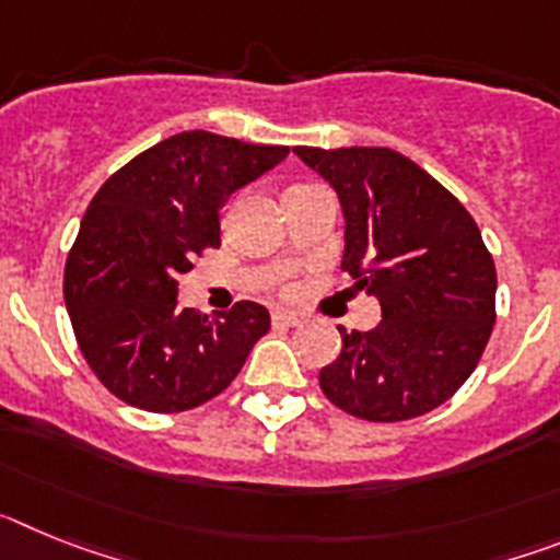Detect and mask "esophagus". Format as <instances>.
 Listing matches in <instances>:
<instances>
[{"instance_id":"obj_1","label":"esophagus","mask_w":560,"mask_h":560,"mask_svg":"<svg viewBox=\"0 0 560 560\" xmlns=\"http://www.w3.org/2000/svg\"><path fill=\"white\" fill-rule=\"evenodd\" d=\"M271 323L280 325V328H294V325H300V316L291 314V311H275V314H271Z\"/></svg>"}]
</instances>
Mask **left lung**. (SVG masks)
I'll list each match as a JSON object with an SVG mask.
<instances>
[{"instance_id":"1","label":"left lung","mask_w":560,"mask_h":560,"mask_svg":"<svg viewBox=\"0 0 560 560\" xmlns=\"http://www.w3.org/2000/svg\"><path fill=\"white\" fill-rule=\"evenodd\" d=\"M339 196L341 269L381 305L368 334H341L319 370L325 398L395 423L432 412L474 373L497 323V269L446 187L389 148H294Z\"/></svg>"}]
</instances>
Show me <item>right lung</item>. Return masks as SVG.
Listing matches in <instances>:
<instances>
[{
  "label": "right lung",
  "instance_id": "obj_1",
  "mask_svg": "<svg viewBox=\"0 0 560 560\" xmlns=\"http://www.w3.org/2000/svg\"><path fill=\"white\" fill-rule=\"evenodd\" d=\"M289 156L210 131H182L133 156L97 190L63 271L78 348L103 387L145 412H185L232 384L269 330L264 305L215 319L179 308V277L221 244L232 192Z\"/></svg>",
  "mask_w": 560,
  "mask_h": 560
}]
</instances>
